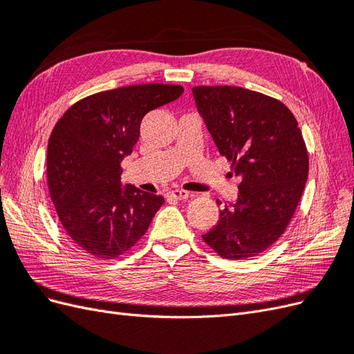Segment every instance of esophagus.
Returning a JSON list of instances; mask_svg holds the SVG:
<instances>
[{"label":"esophagus","mask_w":354,"mask_h":354,"mask_svg":"<svg viewBox=\"0 0 354 354\" xmlns=\"http://www.w3.org/2000/svg\"><path fill=\"white\" fill-rule=\"evenodd\" d=\"M165 198L169 201H183L189 198V192L187 190H181V189H174L169 190L165 194Z\"/></svg>","instance_id":"1"}]
</instances>
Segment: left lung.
<instances>
[{
	"instance_id": "obj_1",
	"label": "left lung",
	"mask_w": 354,
	"mask_h": 354,
	"mask_svg": "<svg viewBox=\"0 0 354 354\" xmlns=\"http://www.w3.org/2000/svg\"><path fill=\"white\" fill-rule=\"evenodd\" d=\"M192 91L220 155L241 177L238 201L202 239L221 259H250L279 239L294 217L308 176L306 142L292 112L270 95L232 85Z\"/></svg>"
}]
</instances>
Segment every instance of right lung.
I'll return each instance as SVG.
<instances>
[{
	"mask_svg": "<svg viewBox=\"0 0 354 354\" xmlns=\"http://www.w3.org/2000/svg\"><path fill=\"white\" fill-rule=\"evenodd\" d=\"M181 93L183 87L173 84L100 91L73 103L53 128L50 196L63 229L84 252L103 260L122 255L162 207L160 195L121 187V162L138 140L143 116Z\"/></svg>",
	"mask_w": 354,
	"mask_h": 354,
	"instance_id": "add662e5",
	"label": "right lung"
}]
</instances>
